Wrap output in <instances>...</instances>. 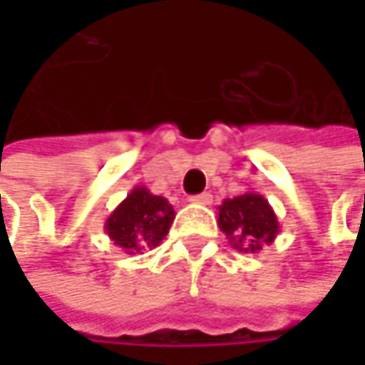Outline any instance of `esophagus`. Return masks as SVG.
<instances>
[{"label":"esophagus","mask_w":365,"mask_h":365,"mask_svg":"<svg viewBox=\"0 0 365 365\" xmlns=\"http://www.w3.org/2000/svg\"><path fill=\"white\" fill-rule=\"evenodd\" d=\"M190 200L192 202H196V205H211V194L209 192H202V194H196V196H190Z\"/></svg>","instance_id":"1"}]
</instances>
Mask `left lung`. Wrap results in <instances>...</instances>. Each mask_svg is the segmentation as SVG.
<instances>
[{
    "mask_svg": "<svg viewBox=\"0 0 365 365\" xmlns=\"http://www.w3.org/2000/svg\"><path fill=\"white\" fill-rule=\"evenodd\" d=\"M217 226L243 254H257L264 245H272L281 228L270 202L257 192L226 198L217 207Z\"/></svg>",
    "mask_w": 365,
    "mask_h": 365,
    "instance_id": "obj_1",
    "label": "left lung"
}]
</instances>
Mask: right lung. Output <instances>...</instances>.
I'll use <instances>...</instances> for the list:
<instances>
[{"instance_id":"add662e5","label":"right lung","mask_w":365,"mask_h":365,"mask_svg":"<svg viewBox=\"0 0 365 365\" xmlns=\"http://www.w3.org/2000/svg\"><path fill=\"white\" fill-rule=\"evenodd\" d=\"M173 220L175 209L167 198L135 185L106 220V232L115 247L135 255L158 247L169 235Z\"/></svg>"}]
</instances>
